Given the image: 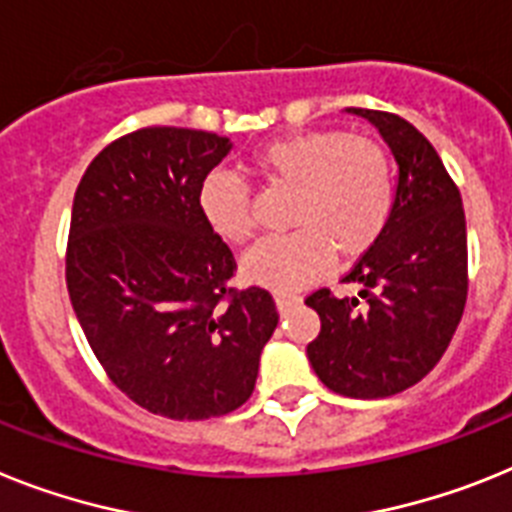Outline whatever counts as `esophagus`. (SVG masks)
Instances as JSON below:
<instances>
[{
	"mask_svg": "<svg viewBox=\"0 0 512 512\" xmlns=\"http://www.w3.org/2000/svg\"><path fill=\"white\" fill-rule=\"evenodd\" d=\"M299 302H302V299L296 294H276V307L281 315H286V312H289L291 307H296Z\"/></svg>",
	"mask_w": 512,
	"mask_h": 512,
	"instance_id": "esophagus-1",
	"label": "esophagus"
}]
</instances>
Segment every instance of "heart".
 Here are the masks:
<instances>
[{
	"label": "heart",
	"mask_w": 512,
	"mask_h": 512,
	"mask_svg": "<svg viewBox=\"0 0 512 512\" xmlns=\"http://www.w3.org/2000/svg\"><path fill=\"white\" fill-rule=\"evenodd\" d=\"M252 166L273 184L294 187L291 234L268 236L249 249L242 273L273 291L302 289L320 278L336 249L364 255L393 213V166L380 143L338 130L281 137L257 150ZM200 213L226 242L252 236V192L242 176L210 171L197 192Z\"/></svg>",
	"instance_id": "b5f03b06"
}]
</instances>
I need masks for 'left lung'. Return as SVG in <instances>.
I'll return each instance as SVG.
<instances>
[{
  "label": "left lung",
  "instance_id": "obj_1",
  "mask_svg": "<svg viewBox=\"0 0 512 512\" xmlns=\"http://www.w3.org/2000/svg\"><path fill=\"white\" fill-rule=\"evenodd\" d=\"M346 111L375 124L395 158L398 182L388 226L343 278L362 286L359 296L336 299L328 289L307 296V307L320 315V336L307 356L333 393L388 398L440 362L461 322L466 216L461 192L414 124L388 111Z\"/></svg>",
  "mask_w": 512,
  "mask_h": 512
}]
</instances>
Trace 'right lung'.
Segmentation results:
<instances>
[{
    "instance_id": "obj_1",
    "label": "right lung",
    "mask_w": 512,
    "mask_h": 512,
    "mask_svg": "<svg viewBox=\"0 0 512 512\" xmlns=\"http://www.w3.org/2000/svg\"><path fill=\"white\" fill-rule=\"evenodd\" d=\"M229 150L203 130L130 132L90 161L72 203L77 322L114 385L169 419L239 409L278 325L268 291L229 289L234 255L197 205Z\"/></svg>"
}]
</instances>
